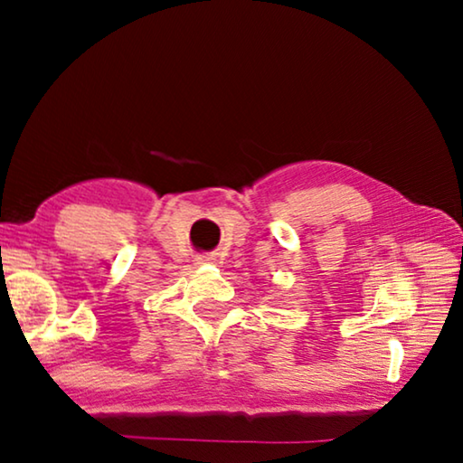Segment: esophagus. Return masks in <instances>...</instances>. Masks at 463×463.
Here are the masks:
<instances>
[{"mask_svg":"<svg viewBox=\"0 0 463 463\" xmlns=\"http://www.w3.org/2000/svg\"><path fill=\"white\" fill-rule=\"evenodd\" d=\"M213 260H214V257H202L200 261H213Z\"/></svg>","mask_w":463,"mask_h":463,"instance_id":"34e87169","label":"esophagus"}]
</instances>
